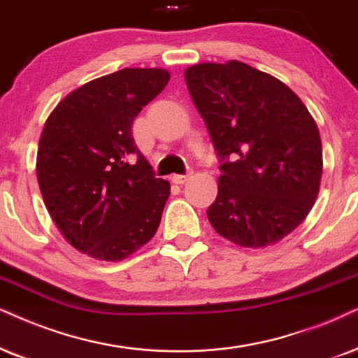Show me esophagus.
Returning <instances> with one entry per match:
<instances>
[{
  "label": "esophagus",
  "mask_w": 358,
  "mask_h": 358,
  "mask_svg": "<svg viewBox=\"0 0 358 358\" xmlns=\"http://www.w3.org/2000/svg\"><path fill=\"white\" fill-rule=\"evenodd\" d=\"M189 178V173L187 175H171V182L176 185H183Z\"/></svg>",
  "instance_id": "obj_1"
}]
</instances>
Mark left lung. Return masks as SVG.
I'll return each instance as SVG.
<instances>
[{
    "label": "left lung",
    "mask_w": 358,
    "mask_h": 358,
    "mask_svg": "<svg viewBox=\"0 0 358 358\" xmlns=\"http://www.w3.org/2000/svg\"><path fill=\"white\" fill-rule=\"evenodd\" d=\"M185 80L221 162L211 226L243 248L280 241L317 198V124L286 84L244 62L194 64Z\"/></svg>",
    "instance_id": "8db88e82"
}]
</instances>
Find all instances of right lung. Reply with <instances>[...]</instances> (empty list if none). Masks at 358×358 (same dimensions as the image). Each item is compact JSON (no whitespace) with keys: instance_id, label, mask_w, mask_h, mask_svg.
<instances>
[{"instance_id":"obj_1","label":"right lung","mask_w":358,"mask_h":358,"mask_svg":"<svg viewBox=\"0 0 358 358\" xmlns=\"http://www.w3.org/2000/svg\"><path fill=\"white\" fill-rule=\"evenodd\" d=\"M170 74L122 69L72 90L48 117L36 175L44 205L76 250L120 261L150 241L170 196L132 137V124Z\"/></svg>"}]
</instances>
